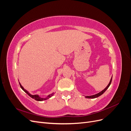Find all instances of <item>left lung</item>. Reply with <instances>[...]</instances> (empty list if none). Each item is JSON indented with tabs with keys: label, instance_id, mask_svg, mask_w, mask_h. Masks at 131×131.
Wrapping results in <instances>:
<instances>
[{
	"label": "left lung",
	"instance_id": "1",
	"mask_svg": "<svg viewBox=\"0 0 131 131\" xmlns=\"http://www.w3.org/2000/svg\"><path fill=\"white\" fill-rule=\"evenodd\" d=\"M112 78H111V80H110V82L109 83V84L108 85V86H107L106 88L103 90H102L101 92H99L98 93H97V94H94V95H92V96H86L85 97L86 98H97V97H98L99 96H100L101 95H102L103 93H104V92H105V91L108 89V88L109 87V86L110 85V84H111V82H112Z\"/></svg>",
	"mask_w": 131,
	"mask_h": 131
}]
</instances>
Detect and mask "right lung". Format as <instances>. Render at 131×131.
<instances>
[{"mask_svg": "<svg viewBox=\"0 0 131 131\" xmlns=\"http://www.w3.org/2000/svg\"><path fill=\"white\" fill-rule=\"evenodd\" d=\"M19 85H20V87H21V88L25 91V92L28 95V96H29L31 98H33V99H34L35 100H36V101H44V100H46L47 99H48V98H50V97H52L53 95V93H52V94H50V95H49V96H48V97H47V98H40V97H39V96L38 95H37V94H35V95H32V94H30L28 92V91L26 90H25L24 88H23V87L22 86V85L20 84V83H19Z\"/></svg>", "mask_w": 131, "mask_h": 131, "instance_id": "add662e5", "label": "right lung"}]
</instances>
